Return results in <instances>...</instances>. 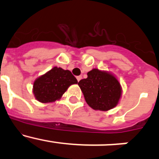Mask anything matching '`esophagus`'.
Segmentation results:
<instances>
[{
	"label": "esophagus",
	"instance_id": "1",
	"mask_svg": "<svg viewBox=\"0 0 159 159\" xmlns=\"http://www.w3.org/2000/svg\"><path fill=\"white\" fill-rule=\"evenodd\" d=\"M81 78H82V76H81V75H79V76H77V80H78V81H79L81 79Z\"/></svg>",
	"mask_w": 159,
	"mask_h": 159
}]
</instances>
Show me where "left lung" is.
<instances>
[{"instance_id": "obj_1", "label": "left lung", "mask_w": 159, "mask_h": 159, "mask_svg": "<svg viewBox=\"0 0 159 159\" xmlns=\"http://www.w3.org/2000/svg\"><path fill=\"white\" fill-rule=\"evenodd\" d=\"M88 78L81 80V88L86 102L94 110L108 111L115 108L121 94L120 83L115 76L94 68L88 72Z\"/></svg>"}]
</instances>
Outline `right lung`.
Returning a JSON list of instances; mask_svg holds the SVG:
<instances>
[{
	"instance_id": "right-lung-1",
	"label": "right lung",
	"mask_w": 159,
	"mask_h": 159,
	"mask_svg": "<svg viewBox=\"0 0 159 159\" xmlns=\"http://www.w3.org/2000/svg\"><path fill=\"white\" fill-rule=\"evenodd\" d=\"M77 83L76 78L70 70L54 67L35 80L33 92L38 102H54L61 98L70 85Z\"/></svg>"
}]
</instances>
